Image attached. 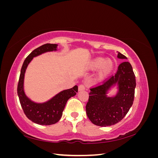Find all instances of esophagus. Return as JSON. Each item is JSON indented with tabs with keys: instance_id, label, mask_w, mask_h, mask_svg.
<instances>
[{
	"instance_id": "1",
	"label": "esophagus",
	"mask_w": 158,
	"mask_h": 158,
	"mask_svg": "<svg viewBox=\"0 0 158 158\" xmlns=\"http://www.w3.org/2000/svg\"><path fill=\"white\" fill-rule=\"evenodd\" d=\"M85 85L84 84H82L79 85V86H78V90L79 91L84 90V89H85Z\"/></svg>"
}]
</instances>
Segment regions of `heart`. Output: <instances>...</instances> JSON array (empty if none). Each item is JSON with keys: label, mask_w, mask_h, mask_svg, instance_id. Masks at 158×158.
<instances>
[{"label": "heart", "mask_w": 158, "mask_h": 158, "mask_svg": "<svg viewBox=\"0 0 158 158\" xmlns=\"http://www.w3.org/2000/svg\"><path fill=\"white\" fill-rule=\"evenodd\" d=\"M101 66V69L99 72L98 77L99 78H102L104 76H106L109 71L111 70L113 64L111 60H107L104 61L102 58H98L92 61V63L90 64V69L94 70L99 68Z\"/></svg>", "instance_id": "1"}]
</instances>
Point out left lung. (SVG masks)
Masks as SVG:
<instances>
[{
  "label": "left lung",
  "instance_id": "left-lung-1",
  "mask_svg": "<svg viewBox=\"0 0 158 158\" xmlns=\"http://www.w3.org/2000/svg\"><path fill=\"white\" fill-rule=\"evenodd\" d=\"M117 57L127 59L119 52ZM116 83L119 85L118 94L114 98L107 97L106 90ZM135 87L136 78L132 66L124 61L118 66L115 74L89 88L85 110L91 122L99 127L111 126L120 122L132 106Z\"/></svg>",
  "mask_w": 158,
  "mask_h": 158
}]
</instances>
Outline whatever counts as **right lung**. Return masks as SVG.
Wrapping results in <instances>:
<instances>
[{
  "label": "right lung",
  "mask_w": 158,
  "mask_h": 158,
  "mask_svg": "<svg viewBox=\"0 0 158 158\" xmlns=\"http://www.w3.org/2000/svg\"><path fill=\"white\" fill-rule=\"evenodd\" d=\"M56 44H47L33 50L23 62L18 84L17 93L23 113L30 121L41 125H51L58 122L68 99L78 92V86L75 85L73 88L60 92L48 102L36 103L27 98L23 92V78L28 64L34 56L47 51H56Z\"/></svg>",
  "instance_id": "add662e5"
}]
</instances>
